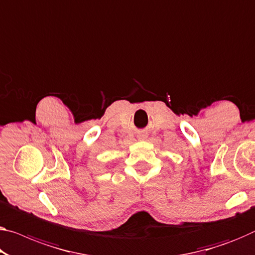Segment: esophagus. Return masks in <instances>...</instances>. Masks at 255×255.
Wrapping results in <instances>:
<instances>
[{
  "instance_id": "esophagus-1",
  "label": "esophagus",
  "mask_w": 255,
  "mask_h": 255,
  "mask_svg": "<svg viewBox=\"0 0 255 255\" xmlns=\"http://www.w3.org/2000/svg\"><path fill=\"white\" fill-rule=\"evenodd\" d=\"M144 138H146V135H143V134L139 135V139H144Z\"/></svg>"
}]
</instances>
